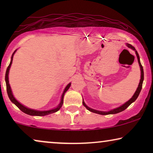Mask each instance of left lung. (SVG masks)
<instances>
[{
  "label": "left lung",
  "instance_id": "8db88e82",
  "mask_svg": "<svg viewBox=\"0 0 153 153\" xmlns=\"http://www.w3.org/2000/svg\"><path fill=\"white\" fill-rule=\"evenodd\" d=\"M127 47L129 48V49L134 50V51H135L136 53V55H137V60H138V62H139V67H140V70H141V79H140V81H139V85H138L137 87V91H135L134 94L130 100H129L128 101L125 102V104H122V105L118 106V107H117L116 108H114V109H111V110H109L108 111H98V110H95V109H93V108H91L88 106L86 104H85V102L83 101V106H85V108H87L88 110L90 111L91 112H93L95 113V114H100V115H109V114H118V113H120V112H122L123 111H124L126 109V108L128 107V106L130 105L131 103H133L137 99V97H139V95L140 93V92L141 91V88H142V85H143V79H144V74H143V67H142L141 64V61H140V58H139V53H138V52L137 51V50L135 49V48L132 47L131 45H129V44H126Z\"/></svg>",
  "mask_w": 153,
  "mask_h": 153
}]
</instances>
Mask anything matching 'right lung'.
I'll use <instances>...</instances> for the list:
<instances>
[{"label":"right lung","instance_id":"add662e5","mask_svg":"<svg viewBox=\"0 0 153 153\" xmlns=\"http://www.w3.org/2000/svg\"><path fill=\"white\" fill-rule=\"evenodd\" d=\"M17 51V49H16L15 51H14V53H12V57H11V60H10V65L9 66L7 67V70H6V73H5V83H6V87H7V93L8 95V97H9L10 101H11L12 103H14L15 105L17 106V107L19 108V109L23 111L25 114L30 115V116H47V115L53 114V113H55L56 111H58V110L60 109V108L62 107V104H63V98H64V95L65 93L68 91V90L70 88V85H71V83H69L68 85H66L65 88L64 89L63 93L62 94L61 96V99H60V103L58 104V105L56 106V108H52V109L50 110H47V111H38V110H35V109H33V108H30L26 107V106L23 105L22 104H21L19 102H18L17 100H16V98L14 97V96L13 95V93H12L11 87H10V85L9 83V77H8V75H9V72H10V67L12 65V60H13V56L15 53V52Z\"/></svg>","mask_w":153,"mask_h":153}]
</instances>
